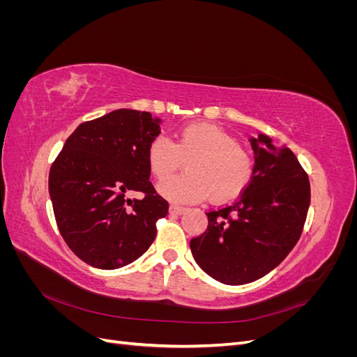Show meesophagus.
<instances>
[{
	"label": "esophagus",
	"mask_w": 357,
	"mask_h": 357,
	"mask_svg": "<svg viewBox=\"0 0 357 357\" xmlns=\"http://www.w3.org/2000/svg\"><path fill=\"white\" fill-rule=\"evenodd\" d=\"M185 211H186V207H181V205H177V204L169 205V213L171 214H183Z\"/></svg>",
	"instance_id": "34e87169"
}]
</instances>
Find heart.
<instances>
[{"label":"heart","mask_w":357,"mask_h":357,"mask_svg":"<svg viewBox=\"0 0 357 357\" xmlns=\"http://www.w3.org/2000/svg\"><path fill=\"white\" fill-rule=\"evenodd\" d=\"M185 160L188 172L164 180L158 186L160 195L178 202L235 198L250 185L255 159L240 146L238 138L211 123H193L183 128L176 142L158 135L147 149L149 168L156 178H166Z\"/></svg>","instance_id":"1"}]
</instances>
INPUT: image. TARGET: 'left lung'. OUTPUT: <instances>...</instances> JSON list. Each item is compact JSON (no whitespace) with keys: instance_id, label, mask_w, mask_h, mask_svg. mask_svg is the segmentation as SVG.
<instances>
[{"instance_id":"1","label":"left lung","mask_w":357,"mask_h":357,"mask_svg":"<svg viewBox=\"0 0 357 357\" xmlns=\"http://www.w3.org/2000/svg\"><path fill=\"white\" fill-rule=\"evenodd\" d=\"M255 174L238 201L207 213V231L190 240L202 271L238 286L266 275L298 243L311 192L307 172L290 149L265 134L250 137Z\"/></svg>"}]
</instances>
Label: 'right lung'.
Listing matches in <instances>:
<instances>
[{"label":"right lung","mask_w":357,"mask_h":357,"mask_svg":"<svg viewBox=\"0 0 357 357\" xmlns=\"http://www.w3.org/2000/svg\"><path fill=\"white\" fill-rule=\"evenodd\" d=\"M160 119L119 109L83 122L52 164L49 193L62 238L83 262L100 269L129 265L152 245L168 214L150 178L147 149ZM139 191V200H129Z\"/></svg>","instance_id":"1"}]
</instances>
